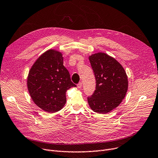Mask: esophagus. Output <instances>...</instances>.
<instances>
[{"label":"esophagus","mask_w":158,"mask_h":158,"mask_svg":"<svg viewBox=\"0 0 158 158\" xmlns=\"http://www.w3.org/2000/svg\"><path fill=\"white\" fill-rule=\"evenodd\" d=\"M77 86L78 88H81V87H82V82H79V83L77 85Z\"/></svg>","instance_id":"esophagus-1"}]
</instances>
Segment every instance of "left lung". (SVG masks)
<instances>
[{
    "label": "left lung",
    "instance_id": "1",
    "mask_svg": "<svg viewBox=\"0 0 158 158\" xmlns=\"http://www.w3.org/2000/svg\"><path fill=\"white\" fill-rule=\"evenodd\" d=\"M89 60L95 77L96 89L88 97V104L96 113H109L119 106L126 95V72L114 58L105 53L92 54Z\"/></svg>",
    "mask_w": 158,
    "mask_h": 158
}]
</instances>
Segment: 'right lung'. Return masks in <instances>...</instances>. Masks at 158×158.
I'll return each instance as SVG.
<instances>
[{"label":"right lung","mask_w":158,"mask_h":158,"mask_svg":"<svg viewBox=\"0 0 158 158\" xmlns=\"http://www.w3.org/2000/svg\"><path fill=\"white\" fill-rule=\"evenodd\" d=\"M27 84L33 102L48 113L61 110L66 101V91L76 87L63 65L62 54L53 49L41 54L33 64Z\"/></svg>","instance_id":"add662e5"}]
</instances>
